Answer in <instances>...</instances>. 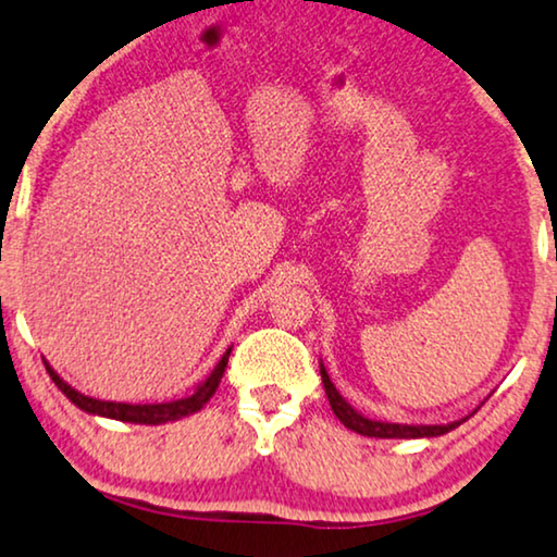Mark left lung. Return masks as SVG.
<instances>
[{"mask_svg": "<svg viewBox=\"0 0 557 557\" xmlns=\"http://www.w3.org/2000/svg\"><path fill=\"white\" fill-rule=\"evenodd\" d=\"M321 380H323V387H325V397H329L331 403V410L336 418L344 422L348 430H354V433L359 435H367V438H438V435H446L450 430L461 425L466 420H454L448 422V425H407V422H382V420H372V418H364L359 410H354L351 405L346 403L344 397H341V392L336 389V384L331 382L329 372H325L323 361H321Z\"/></svg>", "mask_w": 557, "mask_h": 557, "instance_id": "left-lung-1", "label": "left lung"}]
</instances>
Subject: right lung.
<instances>
[{"label": "right lung", "mask_w": 557, "mask_h": 557, "mask_svg": "<svg viewBox=\"0 0 557 557\" xmlns=\"http://www.w3.org/2000/svg\"><path fill=\"white\" fill-rule=\"evenodd\" d=\"M228 354H232V348H226V354L221 356L219 364L213 367V372L206 376L201 384H198L193 395L183 397V399H173V403H154V405L109 403V399H96V397L81 395V392L73 389L69 382L61 380V374H58L55 369L48 364V361H46V369H48L50 380L55 382V387L61 389L63 395L69 397L73 405L78 407V410H84L88 414H99V418H111V420H122V422H137V425H162V422L188 418V414L198 412L206 403H209V399L213 397V392L219 389L221 376H224V372H226Z\"/></svg>", "instance_id": "right-lung-1"}]
</instances>
